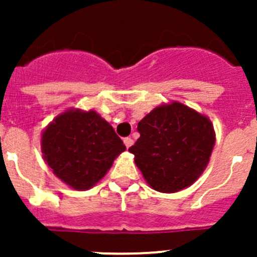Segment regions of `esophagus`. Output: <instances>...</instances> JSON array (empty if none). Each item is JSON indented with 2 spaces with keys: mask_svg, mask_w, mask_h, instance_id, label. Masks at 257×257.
Returning a JSON list of instances; mask_svg holds the SVG:
<instances>
[{
  "mask_svg": "<svg viewBox=\"0 0 257 257\" xmlns=\"http://www.w3.org/2000/svg\"><path fill=\"white\" fill-rule=\"evenodd\" d=\"M123 143H124V145H126V148L128 149V148H130V147H131V145L134 144V140L131 139V138H124Z\"/></svg>",
  "mask_w": 257,
  "mask_h": 257,
  "instance_id": "1",
  "label": "esophagus"
}]
</instances>
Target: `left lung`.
Listing matches in <instances>:
<instances>
[{
	"label": "left lung",
	"mask_w": 257,
	"mask_h": 257,
	"mask_svg": "<svg viewBox=\"0 0 257 257\" xmlns=\"http://www.w3.org/2000/svg\"><path fill=\"white\" fill-rule=\"evenodd\" d=\"M140 138L128 149L149 187L175 193L192 185L207 167L215 131L206 115L179 101L162 104L138 123Z\"/></svg>",
	"instance_id": "obj_1"
}]
</instances>
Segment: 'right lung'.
<instances>
[{"label": "right lung", "instance_id": "right-lung-1", "mask_svg": "<svg viewBox=\"0 0 257 257\" xmlns=\"http://www.w3.org/2000/svg\"><path fill=\"white\" fill-rule=\"evenodd\" d=\"M41 149L63 183L76 190H87L105 176L126 147L95 110L68 109L45 128Z\"/></svg>", "mask_w": 257, "mask_h": 257}]
</instances>
